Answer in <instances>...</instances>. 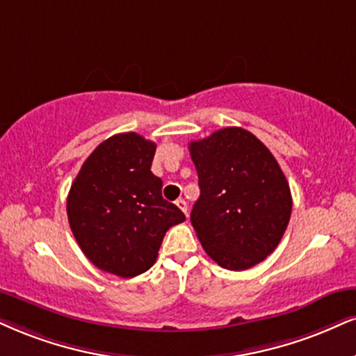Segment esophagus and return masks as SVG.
I'll return each mask as SVG.
<instances>
[{
    "label": "esophagus",
    "mask_w": 356,
    "mask_h": 356,
    "mask_svg": "<svg viewBox=\"0 0 356 356\" xmlns=\"http://www.w3.org/2000/svg\"><path fill=\"white\" fill-rule=\"evenodd\" d=\"M177 206H178V208H179V209H181V211H183V213H185V214H186V216H188V204H186V201H185V200H183V198H179V200H177Z\"/></svg>",
    "instance_id": "34e87169"
}]
</instances>
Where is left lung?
I'll return each instance as SVG.
<instances>
[{
    "instance_id": "left-lung-1",
    "label": "left lung",
    "mask_w": 356,
    "mask_h": 356,
    "mask_svg": "<svg viewBox=\"0 0 356 356\" xmlns=\"http://www.w3.org/2000/svg\"><path fill=\"white\" fill-rule=\"evenodd\" d=\"M200 198L191 225L219 266L245 270L277 248L287 229L292 195L269 148L241 127L190 143Z\"/></svg>"
}]
</instances>
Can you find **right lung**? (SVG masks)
Returning a JSON list of instances; mask_svg holds the SVG:
<instances>
[{
	"label": "right lung",
	"mask_w": 356,
	"mask_h": 356,
	"mask_svg": "<svg viewBox=\"0 0 356 356\" xmlns=\"http://www.w3.org/2000/svg\"><path fill=\"white\" fill-rule=\"evenodd\" d=\"M156 145L129 131L90 153L67 196V218L86 257L100 270L130 279L155 264L165 232L185 214L163 200L152 173Z\"/></svg>",
	"instance_id": "1"
}]
</instances>
